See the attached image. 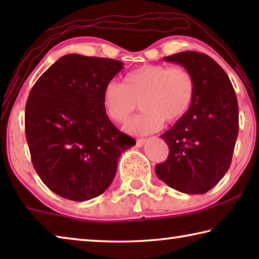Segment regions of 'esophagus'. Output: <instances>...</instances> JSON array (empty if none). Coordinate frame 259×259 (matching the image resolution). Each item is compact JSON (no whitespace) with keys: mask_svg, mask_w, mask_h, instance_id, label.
Returning <instances> with one entry per match:
<instances>
[{"mask_svg":"<svg viewBox=\"0 0 259 259\" xmlns=\"http://www.w3.org/2000/svg\"><path fill=\"white\" fill-rule=\"evenodd\" d=\"M146 140L147 139H145V138H139V139L136 140V145H137V147H142L144 144L146 143Z\"/></svg>","mask_w":259,"mask_h":259,"instance_id":"esophagus-1","label":"esophagus"}]
</instances>
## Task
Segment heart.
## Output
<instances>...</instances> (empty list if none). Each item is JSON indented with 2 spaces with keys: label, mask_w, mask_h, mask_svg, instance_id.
<instances>
[{
  "label": "heart",
  "mask_w": 259,
  "mask_h": 259,
  "mask_svg": "<svg viewBox=\"0 0 259 259\" xmlns=\"http://www.w3.org/2000/svg\"><path fill=\"white\" fill-rule=\"evenodd\" d=\"M195 95V78L187 68L166 65H143L126 73L123 82H108L103 105L107 116L124 123L139 106L142 113L125 124L133 135L155 133L163 122L172 123L185 115Z\"/></svg>",
  "instance_id": "b5f03b06"
}]
</instances>
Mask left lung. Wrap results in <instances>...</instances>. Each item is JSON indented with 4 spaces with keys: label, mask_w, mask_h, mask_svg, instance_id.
Segmentation results:
<instances>
[{
    "label": "left lung",
    "mask_w": 259,
    "mask_h": 259,
    "mask_svg": "<svg viewBox=\"0 0 259 259\" xmlns=\"http://www.w3.org/2000/svg\"><path fill=\"white\" fill-rule=\"evenodd\" d=\"M187 68L195 78L192 106L161 135L169 147L155 172L174 190L203 194L229 170L239 134V107L229 76L209 56L184 51L164 57Z\"/></svg>",
    "instance_id": "8db88e82"
}]
</instances>
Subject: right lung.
<instances>
[{
	"label": "right lung",
	"mask_w": 259,
	"mask_h": 259,
	"mask_svg": "<svg viewBox=\"0 0 259 259\" xmlns=\"http://www.w3.org/2000/svg\"><path fill=\"white\" fill-rule=\"evenodd\" d=\"M123 68L109 58L66 55L29 93L25 133L34 169L61 198L87 201L107 190L122 153L136 144L103 105L104 88Z\"/></svg>",
	"instance_id": "add662e5"
}]
</instances>
